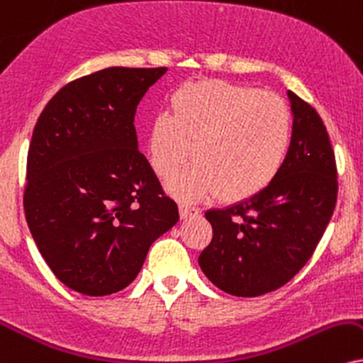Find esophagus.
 <instances>
[{"label": "esophagus", "mask_w": 363, "mask_h": 363, "mask_svg": "<svg viewBox=\"0 0 363 363\" xmlns=\"http://www.w3.org/2000/svg\"><path fill=\"white\" fill-rule=\"evenodd\" d=\"M200 213V208L194 207V205H189V203H180V217L183 220H186V218H194Z\"/></svg>", "instance_id": "obj_1"}]
</instances>
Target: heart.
<instances>
[{
    "mask_svg": "<svg viewBox=\"0 0 363 363\" xmlns=\"http://www.w3.org/2000/svg\"><path fill=\"white\" fill-rule=\"evenodd\" d=\"M289 145L291 113L281 97L218 80L182 86L169 99V113L156 114L147 133L151 168L163 180L191 151L195 163L169 183L182 200L257 195L283 169Z\"/></svg>",
    "mask_w": 363,
    "mask_h": 363,
    "instance_id": "obj_1",
    "label": "heart"
}]
</instances>
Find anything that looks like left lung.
<instances>
[{"instance_id": "8db88e82", "label": "left lung", "mask_w": 363, "mask_h": 363, "mask_svg": "<svg viewBox=\"0 0 363 363\" xmlns=\"http://www.w3.org/2000/svg\"><path fill=\"white\" fill-rule=\"evenodd\" d=\"M288 99L293 136L279 174L257 195L205 212L213 237L200 269L232 296H261L296 276L337 203V164L323 121L294 92Z\"/></svg>"}]
</instances>
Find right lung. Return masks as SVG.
<instances>
[{"instance_id":"right-lung-1","label":"right lung","mask_w":363,"mask_h":363,"mask_svg":"<svg viewBox=\"0 0 363 363\" xmlns=\"http://www.w3.org/2000/svg\"><path fill=\"white\" fill-rule=\"evenodd\" d=\"M167 70L109 67L72 80L35 124L26 222L57 279L77 293L106 296L131 284L151 244L180 218L134 129L138 104Z\"/></svg>"}]
</instances>
